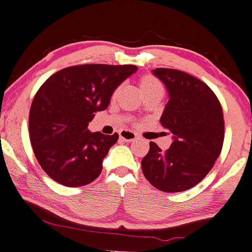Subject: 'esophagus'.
I'll return each instance as SVG.
<instances>
[{"instance_id":"1","label":"esophagus","mask_w":252,"mask_h":252,"mask_svg":"<svg viewBox=\"0 0 252 252\" xmlns=\"http://www.w3.org/2000/svg\"><path fill=\"white\" fill-rule=\"evenodd\" d=\"M119 136H121L122 140H124V141L138 140V135H136V134L131 130H122L121 133H119Z\"/></svg>"}]
</instances>
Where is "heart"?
Returning a JSON list of instances; mask_svg holds the SVG:
<instances>
[{"label": "heart", "instance_id": "obj_1", "mask_svg": "<svg viewBox=\"0 0 252 252\" xmlns=\"http://www.w3.org/2000/svg\"><path fill=\"white\" fill-rule=\"evenodd\" d=\"M159 86H161L159 81L154 77H144L140 81L141 91L147 90V89H152V88H159Z\"/></svg>", "mask_w": 252, "mask_h": 252}]
</instances>
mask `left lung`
Returning a JSON list of instances; mask_svg holds the SVG:
<instances>
[{
  "label": "left lung",
  "instance_id": "obj_1",
  "mask_svg": "<svg viewBox=\"0 0 252 252\" xmlns=\"http://www.w3.org/2000/svg\"><path fill=\"white\" fill-rule=\"evenodd\" d=\"M152 73L168 91L159 122L173 134V142L166 151L150 142L142 173L161 191H185L199 184L220 157L224 140L222 106L204 81L188 73L169 68Z\"/></svg>",
  "mask_w": 252,
  "mask_h": 252
}]
</instances>
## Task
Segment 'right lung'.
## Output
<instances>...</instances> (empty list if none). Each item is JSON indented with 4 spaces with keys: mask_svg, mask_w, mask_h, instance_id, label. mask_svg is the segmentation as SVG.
Returning a JSON list of instances; mask_svg holds the SVG:
<instances>
[{
    "mask_svg": "<svg viewBox=\"0 0 252 252\" xmlns=\"http://www.w3.org/2000/svg\"><path fill=\"white\" fill-rule=\"evenodd\" d=\"M131 64H80L51 75L32 100L30 142L50 178L64 187L90 184L118 134L91 133L89 122L108 107L113 91L136 72Z\"/></svg>",
    "mask_w": 252,
    "mask_h": 252,
    "instance_id": "1",
    "label": "right lung"
}]
</instances>
